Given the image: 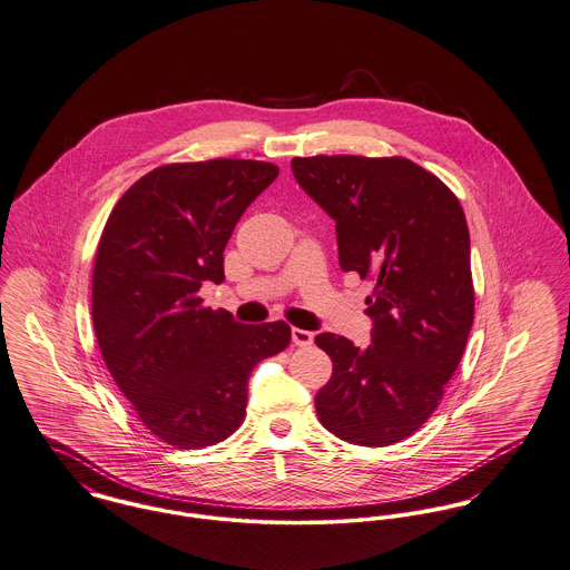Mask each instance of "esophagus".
I'll use <instances>...</instances> for the list:
<instances>
[{"instance_id": "esophagus-1", "label": "esophagus", "mask_w": 570, "mask_h": 570, "mask_svg": "<svg viewBox=\"0 0 570 570\" xmlns=\"http://www.w3.org/2000/svg\"><path fill=\"white\" fill-rule=\"evenodd\" d=\"M293 343L297 345V347H307V345H312V341H314V334L312 332H307V330H299V327H293Z\"/></svg>"}]
</instances>
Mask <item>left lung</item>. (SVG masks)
<instances>
[{"label":"left lung","mask_w":570,"mask_h":570,"mask_svg":"<svg viewBox=\"0 0 570 570\" xmlns=\"http://www.w3.org/2000/svg\"><path fill=\"white\" fill-rule=\"evenodd\" d=\"M293 176L336 220L338 263L375 282L371 345L318 334L334 371L318 421L351 444L386 446L439 407L473 327L471 238L458 197L405 158H293Z\"/></svg>","instance_id":"left-lung-1"}]
</instances>
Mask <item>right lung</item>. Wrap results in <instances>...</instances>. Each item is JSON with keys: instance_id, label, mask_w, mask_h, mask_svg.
Instances as JSON below:
<instances>
[{"instance_id": "1", "label": "right lung", "mask_w": 570, "mask_h": 570, "mask_svg": "<svg viewBox=\"0 0 570 570\" xmlns=\"http://www.w3.org/2000/svg\"><path fill=\"white\" fill-rule=\"evenodd\" d=\"M277 174L232 158L158 167L126 190L99 238L92 325L104 362L140 423L177 449L232 436L254 366L291 343L284 321L243 325L199 297L204 282L225 279L223 249Z\"/></svg>"}]
</instances>
